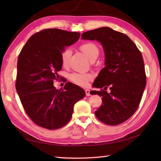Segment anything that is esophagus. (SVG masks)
<instances>
[{
    "label": "esophagus",
    "mask_w": 161,
    "mask_h": 161,
    "mask_svg": "<svg viewBox=\"0 0 161 161\" xmlns=\"http://www.w3.org/2000/svg\"><path fill=\"white\" fill-rule=\"evenodd\" d=\"M85 92H86V96H90V95H91V91L89 89H86V90H85Z\"/></svg>",
    "instance_id": "obj_1"
}]
</instances>
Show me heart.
I'll use <instances>...</instances> for the list:
<instances>
[{
	"label": "heart",
	"instance_id": "heart-1",
	"mask_svg": "<svg viewBox=\"0 0 161 161\" xmlns=\"http://www.w3.org/2000/svg\"><path fill=\"white\" fill-rule=\"evenodd\" d=\"M81 50L90 60L93 61L97 59L99 55V49L97 46L93 43H84L80 47ZM71 56V50L69 48L65 49L61 55V64L64 67H66L69 62L70 57ZM70 80L73 82L80 86H85L89 80L93 79V75L91 73H75L70 75Z\"/></svg>",
	"mask_w": 161,
	"mask_h": 161
}]
</instances>
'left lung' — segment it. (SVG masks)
<instances>
[{
  "instance_id": "left-lung-1",
  "label": "left lung",
  "mask_w": 161,
  "mask_h": 161,
  "mask_svg": "<svg viewBox=\"0 0 161 161\" xmlns=\"http://www.w3.org/2000/svg\"><path fill=\"white\" fill-rule=\"evenodd\" d=\"M81 39L96 40L104 52V65L95 79L92 95L102 97V104L95 112L104 124L117 125L137 110L146 86L145 65L141 53L128 36L103 27L84 32ZM109 87L111 92L105 91Z\"/></svg>"
}]
</instances>
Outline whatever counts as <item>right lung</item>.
I'll list each match as a JSON object with an SVG mask.
<instances>
[{"label": "right lung", "mask_w": 161, "mask_h": 161, "mask_svg": "<svg viewBox=\"0 0 161 161\" xmlns=\"http://www.w3.org/2000/svg\"><path fill=\"white\" fill-rule=\"evenodd\" d=\"M80 36L77 32L45 29L30 37L19 54L16 89L26 114L42 127L52 130L66 125L75 104L86 95L70 82L59 90L53 85L62 68L61 53Z\"/></svg>", "instance_id": "right-lung-1"}]
</instances>
